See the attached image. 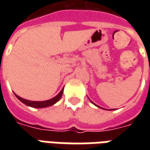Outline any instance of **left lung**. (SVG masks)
Listing matches in <instances>:
<instances>
[{
  "label": "left lung",
  "instance_id": "8db88e82",
  "mask_svg": "<svg viewBox=\"0 0 150 150\" xmlns=\"http://www.w3.org/2000/svg\"><path fill=\"white\" fill-rule=\"evenodd\" d=\"M91 103H92V104H95V105H96V106H97L98 108H103L100 107V106H98V105H96V104H94V103H93V102H92V101H91ZM103 109H104V108H103Z\"/></svg>",
  "mask_w": 150,
  "mask_h": 150
}]
</instances>
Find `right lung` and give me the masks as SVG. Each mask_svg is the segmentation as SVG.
I'll list each match as a JSON object with an SVG mask.
<instances>
[{
  "label": "right lung",
  "instance_id": "obj_1",
  "mask_svg": "<svg viewBox=\"0 0 150 150\" xmlns=\"http://www.w3.org/2000/svg\"><path fill=\"white\" fill-rule=\"evenodd\" d=\"M62 93H63V88H62V90H61V91H60L56 96H54V97L52 98V99H50V100H48L45 101L28 100H25V99H23V98L18 96V95H16L15 93L14 95L16 96V97L18 98L19 100L21 101V102H22L23 104H25V105H27V106H30V107L32 108H42L50 107V106H51L53 104H54L55 103H57V102L61 99V97H62Z\"/></svg>",
  "mask_w": 150,
  "mask_h": 150
}]
</instances>
